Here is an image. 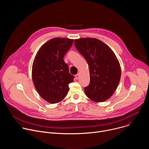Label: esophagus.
Instances as JSON below:
<instances>
[{
  "label": "esophagus",
  "mask_w": 149,
  "mask_h": 149,
  "mask_svg": "<svg viewBox=\"0 0 149 149\" xmlns=\"http://www.w3.org/2000/svg\"><path fill=\"white\" fill-rule=\"evenodd\" d=\"M75 79H78V78H79V74H77V75H75Z\"/></svg>",
  "instance_id": "esophagus-1"
}]
</instances>
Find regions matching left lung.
Instances as JSON below:
<instances>
[{"label": "left lung", "mask_w": 149, "mask_h": 149, "mask_svg": "<svg viewBox=\"0 0 149 149\" xmlns=\"http://www.w3.org/2000/svg\"><path fill=\"white\" fill-rule=\"evenodd\" d=\"M74 44L89 66L90 82L84 88L86 95L97 102L108 100L115 92L121 77V67L116 55L96 38L75 39Z\"/></svg>", "instance_id": "1"}]
</instances>
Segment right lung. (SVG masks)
<instances>
[{"label":"right lung","instance_id":"obj_1","mask_svg":"<svg viewBox=\"0 0 149 149\" xmlns=\"http://www.w3.org/2000/svg\"><path fill=\"white\" fill-rule=\"evenodd\" d=\"M73 41L65 38H52L40 48L33 60L34 86L39 95L49 103L61 101L68 92L69 84L74 81V77L63 61Z\"/></svg>","mask_w":149,"mask_h":149}]
</instances>
